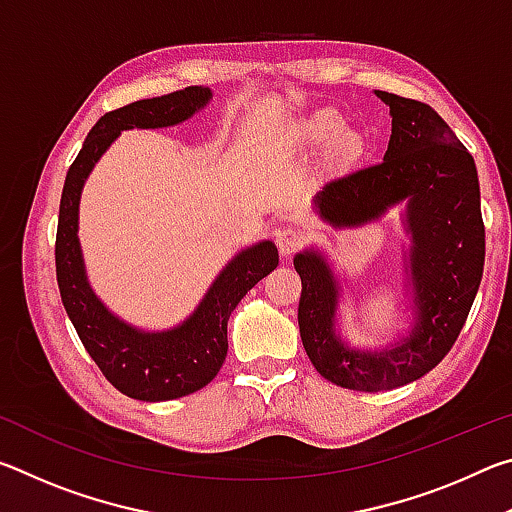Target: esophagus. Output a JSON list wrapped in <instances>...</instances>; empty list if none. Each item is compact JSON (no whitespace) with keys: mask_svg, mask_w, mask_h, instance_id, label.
<instances>
[{"mask_svg":"<svg viewBox=\"0 0 512 512\" xmlns=\"http://www.w3.org/2000/svg\"><path fill=\"white\" fill-rule=\"evenodd\" d=\"M273 235H275V244L284 257L293 255L302 244H305V232L296 228V225H280Z\"/></svg>","mask_w":512,"mask_h":512,"instance_id":"obj_1","label":"esophagus"}]
</instances>
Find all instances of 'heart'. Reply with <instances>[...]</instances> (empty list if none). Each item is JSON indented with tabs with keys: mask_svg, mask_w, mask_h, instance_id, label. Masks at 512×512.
Wrapping results in <instances>:
<instances>
[{
	"mask_svg": "<svg viewBox=\"0 0 512 512\" xmlns=\"http://www.w3.org/2000/svg\"><path fill=\"white\" fill-rule=\"evenodd\" d=\"M305 131L309 140L316 144L334 142L336 151H339L343 158H354V155L361 153V135L348 131V128H345V119L334 110H320L318 115L309 119Z\"/></svg>",
	"mask_w": 512,
	"mask_h": 512,
	"instance_id": "1",
	"label": "heart"
}]
</instances>
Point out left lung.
<instances>
[{
    "label": "left lung",
    "mask_w": 512,
    "mask_h": 512,
    "mask_svg": "<svg viewBox=\"0 0 512 512\" xmlns=\"http://www.w3.org/2000/svg\"><path fill=\"white\" fill-rule=\"evenodd\" d=\"M391 108L384 162L334 178L316 196L320 219L354 228L406 201L415 325L391 350H352L336 336L339 284L316 250L293 257L302 280L298 325L309 361L350 391H393L427 375L452 350L479 291L485 228L476 164L445 119L427 103L375 92Z\"/></svg>",
    "instance_id": "obj_1"
}]
</instances>
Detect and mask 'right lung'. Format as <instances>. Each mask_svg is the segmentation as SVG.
<instances>
[{
	"mask_svg": "<svg viewBox=\"0 0 512 512\" xmlns=\"http://www.w3.org/2000/svg\"><path fill=\"white\" fill-rule=\"evenodd\" d=\"M212 99L210 88L192 85L164 97L110 110L92 126L67 171L56 232V280L69 320L85 350L112 386L133 400L164 402L201 391L228 354V318L241 298L280 262L273 241L241 250L216 277L185 323L167 332H144L110 314L85 275L79 232V201L94 164L128 128L176 126Z\"/></svg>",
	"mask_w": 512,
	"mask_h": 512,
	"instance_id": "add662e5",
	"label": "right lung"
}]
</instances>
